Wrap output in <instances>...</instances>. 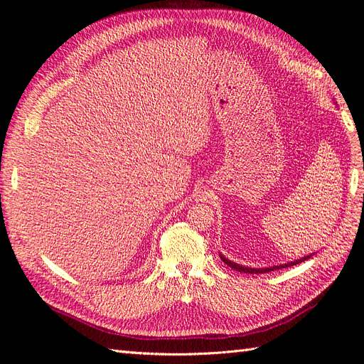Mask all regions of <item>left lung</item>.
<instances>
[{
	"mask_svg": "<svg viewBox=\"0 0 364 364\" xmlns=\"http://www.w3.org/2000/svg\"><path fill=\"white\" fill-rule=\"evenodd\" d=\"M310 257H311V255L304 257V258H301V259H294V261H291V262H287V264H281V266H273V267H262V269H252V267H245V266H240V264H237V262H234V261H230V259L225 258L223 255H220V258H222V261H223L225 264H228V266H229L230 269H234V270H237V272H241V273H250V274H258V273H269V272H272V270H277V269H284V267L296 266V264L304 262L305 259H308V258H310Z\"/></svg>",
	"mask_w": 364,
	"mask_h": 364,
	"instance_id": "obj_1",
	"label": "left lung"
}]
</instances>
